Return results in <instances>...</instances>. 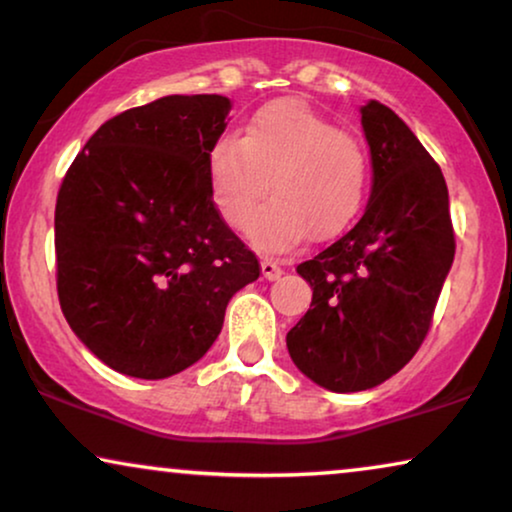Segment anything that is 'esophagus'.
I'll return each instance as SVG.
<instances>
[{
  "mask_svg": "<svg viewBox=\"0 0 512 512\" xmlns=\"http://www.w3.org/2000/svg\"><path fill=\"white\" fill-rule=\"evenodd\" d=\"M261 270H263V277L270 279V282H272V279L282 277V265H279L277 261H272V258H263Z\"/></svg>",
  "mask_w": 512,
  "mask_h": 512,
  "instance_id": "obj_1",
  "label": "esophagus"
}]
</instances>
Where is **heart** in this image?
<instances>
[{
    "label": "heart",
    "instance_id": "heart-1",
    "mask_svg": "<svg viewBox=\"0 0 512 512\" xmlns=\"http://www.w3.org/2000/svg\"><path fill=\"white\" fill-rule=\"evenodd\" d=\"M263 249H289L310 233L345 230L366 200L370 163L359 139L300 100L265 104L244 125L242 139L223 135L207 153V186L216 212L233 230L254 223Z\"/></svg>",
    "mask_w": 512,
    "mask_h": 512
}]
</instances>
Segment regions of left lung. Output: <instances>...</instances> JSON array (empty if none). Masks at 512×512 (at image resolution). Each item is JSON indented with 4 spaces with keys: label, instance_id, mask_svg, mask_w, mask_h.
Instances as JSON below:
<instances>
[{
    "label": "left lung",
    "instance_id": "8db88e82",
    "mask_svg": "<svg viewBox=\"0 0 512 512\" xmlns=\"http://www.w3.org/2000/svg\"><path fill=\"white\" fill-rule=\"evenodd\" d=\"M373 191L359 223L298 265L312 286L305 317L286 333L293 363L319 387L347 394L396 375L431 328L454 261L443 172L384 104L361 107Z\"/></svg>",
    "mask_w": 512,
    "mask_h": 512
}]
</instances>
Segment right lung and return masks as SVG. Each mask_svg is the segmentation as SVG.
<instances>
[{
	"mask_svg": "<svg viewBox=\"0 0 512 512\" xmlns=\"http://www.w3.org/2000/svg\"><path fill=\"white\" fill-rule=\"evenodd\" d=\"M228 111L223 95H167L123 111L62 179V314L118 373L163 380L193 366L219 338L228 300L261 275L207 186V153Z\"/></svg>",
	"mask_w": 512,
	"mask_h": 512,
	"instance_id": "add662e5",
	"label": "right lung"
}]
</instances>
